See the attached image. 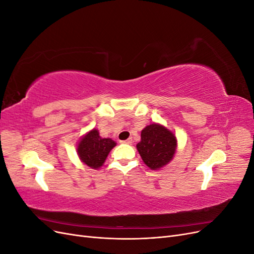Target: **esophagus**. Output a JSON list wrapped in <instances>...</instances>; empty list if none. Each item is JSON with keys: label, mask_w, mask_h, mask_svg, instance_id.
<instances>
[{"label": "esophagus", "mask_w": 254, "mask_h": 254, "mask_svg": "<svg viewBox=\"0 0 254 254\" xmlns=\"http://www.w3.org/2000/svg\"><path fill=\"white\" fill-rule=\"evenodd\" d=\"M122 143H125V144L131 145V144H132V139H131V137H130V139H128V140H126V141H122Z\"/></svg>", "instance_id": "esophagus-1"}]
</instances>
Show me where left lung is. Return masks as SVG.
Listing matches in <instances>:
<instances>
[{
    "mask_svg": "<svg viewBox=\"0 0 254 254\" xmlns=\"http://www.w3.org/2000/svg\"><path fill=\"white\" fill-rule=\"evenodd\" d=\"M136 149L150 170H160L173 160L177 137L166 127L152 123L142 130L141 142L136 144Z\"/></svg>",
    "mask_w": 254,
    "mask_h": 254,
    "instance_id": "8db88e82",
    "label": "left lung"
}]
</instances>
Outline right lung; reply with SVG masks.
I'll return each mask as SVG.
<instances>
[{"label": "right lung", "instance_id": "1", "mask_svg": "<svg viewBox=\"0 0 254 254\" xmlns=\"http://www.w3.org/2000/svg\"><path fill=\"white\" fill-rule=\"evenodd\" d=\"M117 145L110 137H102L97 129H92L84 134L77 144L78 157L87 166L94 168L101 167L108 157L111 149Z\"/></svg>", "mask_w": 254, "mask_h": 254}]
</instances>
